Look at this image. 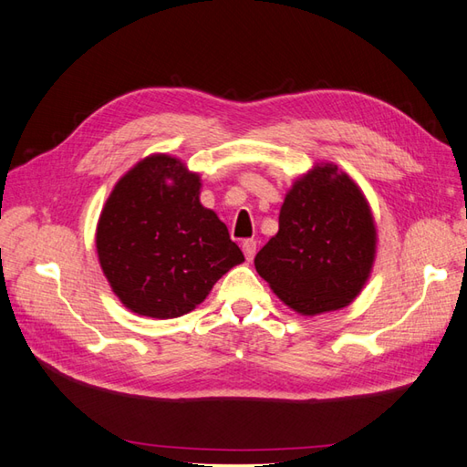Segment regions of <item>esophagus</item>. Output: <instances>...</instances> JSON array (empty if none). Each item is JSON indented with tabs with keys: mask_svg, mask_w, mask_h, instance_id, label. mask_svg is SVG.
<instances>
[{
	"mask_svg": "<svg viewBox=\"0 0 467 467\" xmlns=\"http://www.w3.org/2000/svg\"><path fill=\"white\" fill-rule=\"evenodd\" d=\"M243 253H244L246 260L254 258V254H256V241H254V238H246V241H243Z\"/></svg>",
	"mask_w": 467,
	"mask_h": 467,
	"instance_id": "obj_1",
	"label": "esophagus"
}]
</instances>
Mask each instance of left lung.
Masks as SVG:
<instances>
[{"mask_svg": "<svg viewBox=\"0 0 467 467\" xmlns=\"http://www.w3.org/2000/svg\"><path fill=\"white\" fill-rule=\"evenodd\" d=\"M378 233L370 202L334 162H317L288 189L278 233L254 266L275 295L302 317L340 310L372 275Z\"/></svg>", "mask_w": 467, "mask_h": 467, "instance_id": "8db88e82", "label": "left lung"}]
</instances>
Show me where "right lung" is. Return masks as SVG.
<instances>
[{"label": "right lung", "mask_w": 467, "mask_h": 467, "mask_svg": "<svg viewBox=\"0 0 467 467\" xmlns=\"http://www.w3.org/2000/svg\"><path fill=\"white\" fill-rule=\"evenodd\" d=\"M201 175L177 157L140 159L117 181L95 233L103 275L139 317L177 318L197 308L244 256L214 211Z\"/></svg>", "instance_id": "add662e5"}]
</instances>
